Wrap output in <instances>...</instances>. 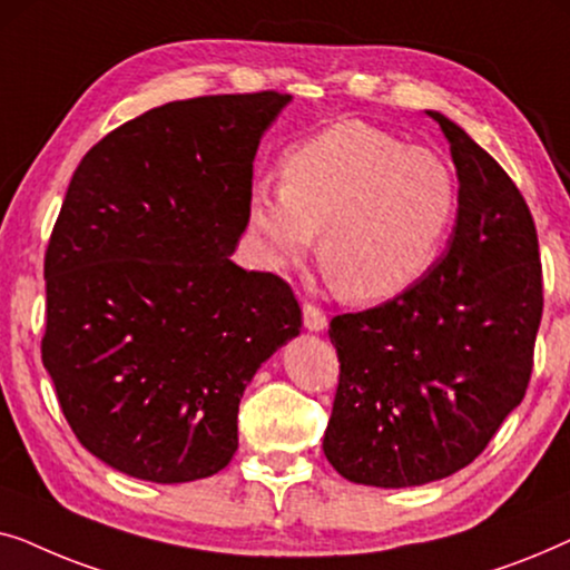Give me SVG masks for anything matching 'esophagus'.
<instances>
[{"label": "esophagus", "mask_w": 570, "mask_h": 570, "mask_svg": "<svg viewBox=\"0 0 570 570\" xmlns=\"http://www.w3.org/2000/svg\"><path fill=\"white\" fill-rule=\"evenodd\" d=\"M303 324H306V330L311 332H324L326 324H330V318L322 308L316 306V303H303Z\"/></svg>", "instance_id": "obj_1"}]
</instances>
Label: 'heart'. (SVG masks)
<instances>
[{"mask_svg":"<svg viewBox=\"0 0 570 570\" xmlns=\"http://www.w3.org/2000/svg\"><path fill=\"white\" fill-rule=\"evenodd\" d=\"M456 215L446 160L363 121H340L283 158V184L259 178L248 225L275 264L318 259L353 303L394 298L441 254Z\"/></svg>","mask_w":570,"mask_h":570,"instance_id":"1","label":"heart"}]
</instances>
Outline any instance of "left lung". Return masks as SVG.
Wrapping results in <instances>:
<instances>
[{"instance_id": "1", "label": "left lung", "mask_w": 570, "mask_h": 570, "mask_svg": "<svg viewBox=\"0 0 570 570\" xmlns=\"http://www.w3.org/2000/svg\"><path fill=\"white\" fill-rule=\"evenodd\" d=\"M456 225L425 277L330 324L340 384L324 454L361 485L410 488L480 456L524 400L542 318L537 228L511 176L439 111Z\"/></svg>"}]
</instances>
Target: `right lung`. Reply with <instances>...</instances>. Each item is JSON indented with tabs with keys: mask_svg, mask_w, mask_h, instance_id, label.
<instances>
[{
	"mask_svg": "<svg viewBox=\"0 0 570 570\" xmlns=\"http://www.w3.org/2000/svg\"><path fill=\"white\" fill-rule=\"evenodd\" d=\"M287 92L174 100L77 166L43 259L41 357L90 454L150 482L220 472L238 404L301 332L293 287L230 262L254 155Z\"/></svg>",
	"mask_w": 570,
	"mask_h": 570,
	"instance_id": "right-lung-1",
	"label": "right lung"
}]
</instances>
